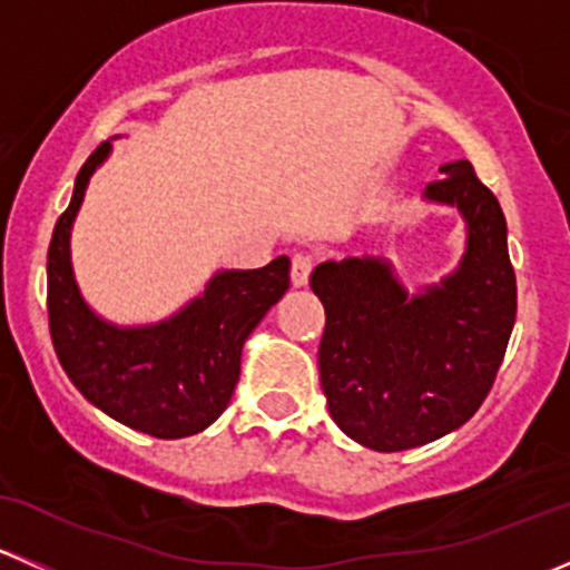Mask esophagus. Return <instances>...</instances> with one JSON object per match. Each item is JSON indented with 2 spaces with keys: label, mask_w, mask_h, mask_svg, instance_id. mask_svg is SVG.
Instances as JSON below:
<instances>
[{
  "label": "esophagus",
  "mask_w": 570,
  "mask_h": 570,
  "mask_svg": "<svg viewBox=\"0 0 570 570\" xmlns=\"http://www.w3.org/2000/svg\"><path fill=\"white\" fill-rule=\"evenodd\" d=\"M314 269V258L312 253H295L292 256V284L295 286H306L308 284V275Z\"/></svg>",
  "instance_id": "34e87169"
}]
</instances>
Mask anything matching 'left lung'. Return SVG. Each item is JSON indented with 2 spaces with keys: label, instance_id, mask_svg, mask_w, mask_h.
Wrapping results in <instances>:
<instances>
[{
  "label": "left lung",
  "instance_id": "left-lung-1",
  "mask_svg": "<svg viewBox=\"0 0 570 570\" xmlns=\"http://www.w3.org/2000/svg\"><path fill=\"white\" fill-rule=\"evenodd\" d=\"M424 198L458 206L469 228L461 267L407 295L386 258L325 262L320 383L342 433L377 452L430 444L469 422L502 366L515 322V273L497 195L469 159L441 165Z\"/></svg>",
  "mask_w": 570,
  "mask_h": 570
}]
</instances>
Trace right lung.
Returning <instances> with one entry per match:
<instances>
[{
    "mask_svg": "<svg viewBox=\"0 0 570 570\" xmlns=\"http://www.w3.org/2000/svg\"><path fill=\"white\" fill-rule=\"evenodd\" d=\"M101 142L79 170L46 258V308L55 353L73 386L115 422L154 439L209 428L232 402L243 344L289 289V258L258 269H223L176 317L142 327L109 325L82 301L71 269V226L90 176L107 159Z\"/></svg>",
    "mask_w": 570,
    "mask_h": 570,
    "instance_id": "1",
    "label": "right lung"
}]
</instances>
